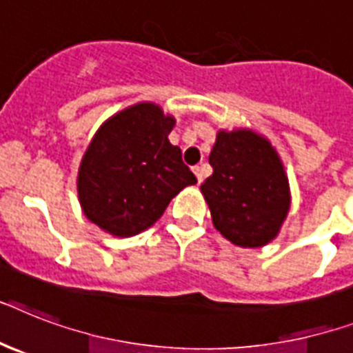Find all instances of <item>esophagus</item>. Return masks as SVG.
<instances>
[{"label":"esophagus","instance_id":"esophagus-1","mask_svg":"<svg viewBox=\"0 0 353 353\" xmlns=\"http://www.w3.org/2000/svg\"><path fill=\"white\" fill-rule=\"evenodd\" d=\"M192 170H194V174H196L197 183H203V177H205V174H203V167H199V165H197V167H194Z\"/></svg>","mask_w":353,"mask_h":353}]
</instances>
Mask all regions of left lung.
I'll list each match as a JSON object with an SVG mask.
<instances>
[{
  "instance_id": "1",
  "label": "left lung",
  "mask_w": 353,
  "mask_h": 353,
  "mask_svg": "<svg viewBox=\"0 0 353 353\" xmlns=\"http://www.w3.org/2000/svg\"><path fill=\"white\" fill-rule=\"evenodd\" d=\"M201 185L212 221L237 246L257 248L277 236L290 208V192L277 152L252 130H221Z\"/></svg>"
}]
</instances>
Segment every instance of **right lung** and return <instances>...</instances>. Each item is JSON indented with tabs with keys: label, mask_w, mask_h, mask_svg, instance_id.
Here are the masks:
<instances>
[{
	"label": "right lung",
	"mask_w": 353,
	"mask_h": 353,
	"mask_svg": "<svg viewBox=\"0 0 353 353\" xmlns=\"http://www.w3.org/2000/svg\"><path fill=\"white\" fill-rule=\"evenodd\" d=\"M174 117L152 103L112 116L83 156L77 194L85 216L112 236L147 230L197 179L168 141Z\"/></svg>",
	"instance_id": "add662e5"
}]
</instances>
